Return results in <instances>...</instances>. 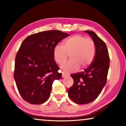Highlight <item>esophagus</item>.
<instances>
[{
    "label": "esophagus",
    "instance_id": "obj_1",
    "mask_svg": "<svg viewBox=\"0 0 126 126\" xmlns=\"http://www.w3.org/2000/svg\"><path fill=\"white\" fill-rule=\"evenodd\" d=\"M67 76L66 75H65L63 73H62V77H66Z\"/></svg>",
    "mask_w": 126,
    "mask_h": 126
}]
</instances>
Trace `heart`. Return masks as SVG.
Listing matches in <instances>:
<instances>
[{
    "label": "heart",
    "instance_id": "obj_1",
    "mask_svg": "<svg viewBox=\"0 0 126 126\" xmlns=\"http://www.w3.org/2000/svg\"><path fill=\"white\" fill-rule=\"evenodd\" d=\"M96 53L95 44L91 38L76 34L66 39L63 46L57 45L53 49V57L55 61L62 64L70 54L71 60L61 65V68L65 73L75 71L89 66L94 61Z\"/></svg>",
    "mask_w": 126,
    "mask_h": 126
}]
</instances>
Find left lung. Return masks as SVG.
<instances>
[{
	"instance_id": "8db88e82",
	"label": "left lung",
	"mask_w": 126,
	"mask_h": 126,
	"mask_svg": "<svg viewBox=\"0 0 126 126\" xmlns=\"http://www.w3.org/2000/svg\"><path fill=\"white\" fill-rule=\"evenodd\" d=\"M95 44L96 53L92 63L84 71L70 75L73 85L68 89V96L78 104L94 101L106 85L110 66V57L105 42L92 31H84Z\"/></svg>"
}]
</instances>
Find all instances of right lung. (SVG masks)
Returning <instances> with one entry per match:
<instances>
[{
  "mask_svg": "<svg viewBox=\"0 0 126 126\" xmlns=\"http://www.w3.org/2000/svg\"><path fill=\"white\" fill-rule=\"evenodd\" d=\"M68 36L60 30L45 31L29 35L22 42L15 57L14 77L20 96L27 102L40 104L49 98L53 81L62 76L53 49Z\"/></svg>",
  "mask_w": 126,
  "mask_h": 126,
  "instance_id": "add662e5",
  "label": "right lung"
}]
</instances>
